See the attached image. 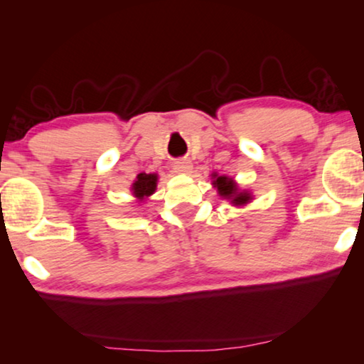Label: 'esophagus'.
I'll list each match as a JSON object with an SVG mask.
<instances>
[{
	"label": "esophagus",
	"instance_id": "esophagus-1",
	"mask_svg": "<svg viewBox=\"0 0 364 364\" xmlns=\"http://www.w3.org/2000/svg\"><path fill=\"white\" fill-rule=\"evenodd\" d=\"M192 168V162L188 159H181V161L173 162V172L177 173H188Z\"/></svg>",
	"mask_w": 364,
	"mask_h": 364
}]
</instances>
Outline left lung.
Returning <instances> with one entry per match:
<instances>
[{"instance_id":"8db88e82","label":"left lung","mask_w":364,"mask_h":364,"mask_svg":"<svg viewBox=\"0 0 364 364\" xmlns=\"http://www.w3.org/2000/svg\"><path fill=\"white\" fill-rule=\"evenodd\" d=\"M212 186L217 188V193L223 200H228L233 207H243L253 200V196L250 191L238 187V183L233 181L232 177L218 176L217 172L210 173Z\"/></svg>"}]
</instances>
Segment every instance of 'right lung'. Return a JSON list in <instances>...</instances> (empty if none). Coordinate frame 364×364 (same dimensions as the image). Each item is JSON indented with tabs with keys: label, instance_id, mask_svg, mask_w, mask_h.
<instances>
[{
	"label": "right lung",
	"instance_id": "add662e5",
	"mask_svg": "<svg viewBox=\"0 0 364 364\" xmlns=\"http://www.w3.org/2000/svg\"><path fill=\"white\" fill-rule=\"evenodd\" d=\"M157 182H159L157 173H146V172L139 173L136 181H134L131 186V192L134 198H136L137 202H146L147 198L156 192Z\"/></svg>",
	"mask_w": 364,
	"mask_h": 364
}]
</instances>
